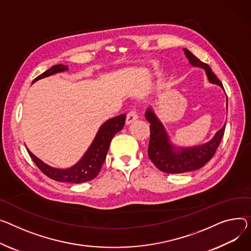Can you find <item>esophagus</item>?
<instances>
[{"mask_svg": "<svg viewBox=\"0 0 251 251\" xmlns=\"http://www.w3.org/2000/svg\"><path fill=\"white\" fill-rule=\"evenodd\" d=\"M138 119V114H137V111L135 108H132L128 113H127V116H126V124H130L132 122H134L135 120Z\"/></svg>", "mask_w": 251, "mask_h": 251, "instance_id": "34e87169", "label": "esophagus"}]
</instances>
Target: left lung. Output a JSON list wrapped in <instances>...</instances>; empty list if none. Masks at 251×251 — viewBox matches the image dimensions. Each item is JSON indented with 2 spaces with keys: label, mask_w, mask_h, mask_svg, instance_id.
Masks as SVG:
<instances>
[{
  "label": "left lung",
  "mask_w": 251,
  "mask_h": 251,
  "mask_svg": "<svg viewBox=\"0 0 251 251\" xmlns=\"http://www.w3.org/2000/svg\"><path fill=\"white\" fill-rule=\"evenodd\" d=\"M183 51L191 64L201 66L206 71L207 76L211 82L217 83L223 88L222 82L215 75L207 63L197 58L192 54L190 50L183 49ZM145 117L150 123L148 156L159 171L166 174H182L201 169L216 153V150L223 138L226 126L225 124L217 132L215 137L210 142L201 146L185 148L176 151L169 141V137L166 135L163 126L157 120L151 109L147 110Z\"/></svg>",
  "instance_id": "obj_1"
}]
</instances>
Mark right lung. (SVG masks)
<instances>
[{
  "instance_id": "1",
  "label": "right lung",
  "mask_w": 251,
  "mask_h": 251,
  "mask_svg": "<svg viewBox=\"0 0 251 251\" xmlns=\"http://www.w3.org/2000/svg\"><path fill=\"white\" fill-rule=\"evenodd\" d=\"M69 70L68 66L63 64H56L50 68L48 71L44 72L33 81H36L42 77L54 75L63 71ZM126 115L122 114L108 120L102 125L98 131V134L93 141L92 145L88 149V151L82 156V158L73 168L68 170H56L50 168L47 164L38 159L34 154L28 153L32 160L37 165V168L48 177L51 179L61 181V182H71V183H81L85 181L92 180L95 178L100 171H101L106 155L109 149L110 142L117 132H119L125 124Z\"/></svg>"
}]
</instances>
